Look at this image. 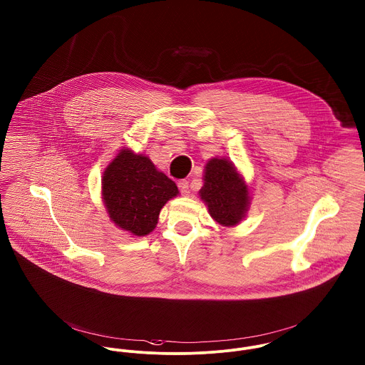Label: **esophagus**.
<instances>
[{
  "label": "esophagus",
  "instance_id": "34e87169",
  "mask_svg": "<svg viewBox=\"0 0 365 365\" xmlns=\"http://www.w3.org/2000/svg\"><path fill=\"white\" fill-rule=\"evenodd\" d=\"M178 188H180L181 194L185 195V196L190 195V182H188L187 180H181V181L178 182Z\"/></svg>",
  "mask_w": 365,
  "mask_h": 365
}]
</instances>
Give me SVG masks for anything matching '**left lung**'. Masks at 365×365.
Segmentation results:
<instances>
[{
  "mask_svg": "<svg viewBox=\"0 0 365 365\" xmlns=\"http://www.w3.org/2000/svg\"><path fill=\"white\" fill-rule=\"evenodd\" d=\"M199 196L207 212L221 227H235L250 206V188L242 174L225 158H212L203 171Z\"/></svg>",
  "mask_w": 365,
  "mask_h": 365,
  "instance_id": "1",
  "label": "left lung"
}]
</instances>
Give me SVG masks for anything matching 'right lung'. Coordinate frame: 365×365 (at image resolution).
<instances>
[{
	"label": "right lung",
	"instance_id": "obj_1",
	"mask_svg": "<svg viewBox=\"0 0 365 365\" xmlns=\"http://www.w3.org/2000/svg\"><path fill=\"white\" fill-rule=\"evenodd\" d=\"M102 202L110 221L133 237H145L158 224L162 207L178 195L174 181L143 153L123 146L105 168Z\"/></svg>",
	"mask_w": 365,
	"mask_h": 365
}]
</instances>
